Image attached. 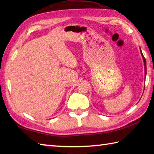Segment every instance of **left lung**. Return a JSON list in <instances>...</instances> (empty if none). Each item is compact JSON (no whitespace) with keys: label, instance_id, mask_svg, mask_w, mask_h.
Wrapping results in <instances>:
<instances>
[{"label":"left lung","instance_id":"left-lung-1","mask_svg":"<svg viewBox=\"0 0 154 154\" xmlns=\"http://www.w3.org/2000/svg\"><path fill=\"white\" fill-rule=\"evenodd\" d=\"M142 53V51H141ZM142 57H143V62H144V66H145V75H146V59L144 57V56H143V55L142 54Z\"/></svg>","mask_w":154,"mask_h":154}]
</instances>
